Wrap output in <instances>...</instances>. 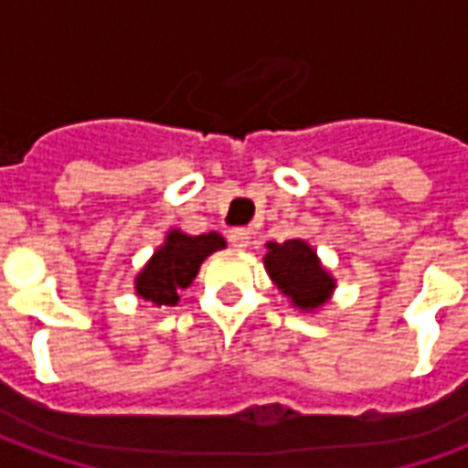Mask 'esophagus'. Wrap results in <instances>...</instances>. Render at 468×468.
Masks as SVG:
<instances>
[{
	"instance_id": "esophagus-1",
	"label": "esophagus",
	"mask_w": 468,
	"mask_h": 468,
	"mask_svg": "<svg viewBox=\"0 0 468 468\" xmlns=\"http://www.w3.org/2000/svg\"><path fill=\"white\" fill-rule=\"evenodd\" d=\"M230 243H233V248H238V250H245V248L250 245V233H248V230H243V228L230 230Z\"/></svg>"
}]
</instances>
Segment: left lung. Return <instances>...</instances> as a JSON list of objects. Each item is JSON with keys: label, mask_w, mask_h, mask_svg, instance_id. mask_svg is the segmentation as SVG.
Listing matches in <instances>:
<instances>
[{"label": "left lung", "mask_w": 468, "mask_h": 468, "mask_svg": "<svg viewBox=\"0 0 468 468\" xmlns=\"http://www.w3.org/2000/svg\"><path fill=\"white\" fill-rule=\"evenodd\" d=\"M263 265L275 288L288 298V303L301 314H315L331 303L335 291V278L321 263L311 243L301 238L285 243H268Z\"/></svg>", "instance_id": "8db88e82"}]
</instances>
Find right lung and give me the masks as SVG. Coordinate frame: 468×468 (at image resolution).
Wrapping results in <instances>:
<instances>
[{
	"label": "right lung",
	"mask_w": 468,
	"mask_h": 468,
	"mask_svg": "<svg viewBox=\"0 0 468 468\" xmlns=\"http://www.w3.org/2000/svg\"><path fill=\"white\" fill-rule=\"evenodd\" d=\"M225 238L220 233L187 235L170 228L163 245L154 248L150 261L134 275V295L157 308L180 303V293L193 283L195 275L207 255L223 250Z\"/></svg>",
	"instance_id": "1"
}]
</instances>
